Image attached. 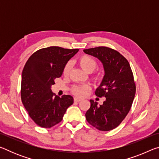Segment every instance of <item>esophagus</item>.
<instances>
[{"label": "esophagus", "instance_id": "1", "mask_svg": "<svg viewBox=\"0 0 159 159\" xmlns=\"http://www.w3.org/2000/svg\"><path fill=\"white\" fill-rule=\"evenodd\" d=\"M74 99V102H80V101L82 100L81 98H77V97H75Z\"/></svg>", "mask_w": 159, "mask_h": 159}]
</instances>
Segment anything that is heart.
Returning <instances> with one entry per match:
<instances>
[{"label": "heart", "instance_id": "1", "mask_svg": "<svg viewBox=\"0 0 159 159\" xmlns=\"http://www.w3.org/2000/svg\"><path fill=\"white\" fill-rule=\"evenodd\" d=\"M79 64L80 67L88 73L92 72L98 65V63H97L95 59L87 55H83L80 56L79 59ZM70 69H71V63L67 62L63 68V74L64 76H67L69 74ZM93 79L95 80H98L101 79V76L99 74L95 75V76H93ZM89 90L90 86L88 85H74L71 88V92L74 95L79 96H83Z\"/></svg>", "mask_w": 159, "mask_h": 159}]
</instances>
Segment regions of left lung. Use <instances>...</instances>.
<instances>
[{"label":"left lung","instance_id":"1","mask_svg":"<svg viewBox=\"0 0 159 159\" xmlns=\"http://www.w3.org/2000/svg\"><path fill=\"white\" fill-rule=\"evenodd\" d=\"M83 52L97 57L103 64L104 76L95 95L106 98L99 106L90 99L86 120L99 130H111L127 116L135 95L136 86L130 64L118 51L107 47L89 48Z\"/></svg>","mask_w":159,"mask_h":159}]
</instances>
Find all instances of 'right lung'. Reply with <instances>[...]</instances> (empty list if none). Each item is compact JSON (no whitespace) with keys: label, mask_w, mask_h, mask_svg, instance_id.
<instances>
[{"label":"right lung","mask_w":159,"mask_h":159,"mask_svg":"<svg viewBox=\"0 0 159 159\" xmlns=\"http://www.w3.org/2000/svg\"><path fill=\"white\" fill-rule=\"evenodd\" d=\"M79 50L57 46L42 48L26 62L21 75V99L29 116L38 125L48 128L57 124L74 103L73 97L64 95L60 98L52 92L51 86Z\"/></svg>","instance_id":"add662e5"}]
</instances>
